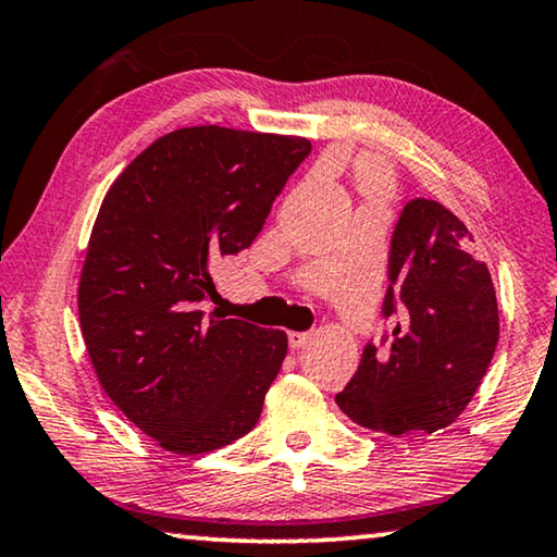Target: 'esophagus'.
Returning a JSON list of instances; mask_svg holds the SVG:
<instances>
[{"label": "esophagus", "mask_w": 557, "mask_h": 557, "mask_svg": "<svg viewBox=\"0 0 557 557\" xmlns=\"http://www.w3.org/2000/svg\"><path fill=\"white\" fill-rule=\"evenodd\" d=\"M308 338H311V333H304V331H288V346L298 350L308 344Z\"/></svg>", "instance_id": "34e87169"}]
</instances>
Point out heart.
<instances>
[{"label":"heart","mask_w":557,"mask_h":557,"mask_svg":"<svg viewBox=\"0 0 557 557\" xmlns=\"http://www.w3.org/2000/svg\"><path fill=\"white\" fill-rule=\"evenodd\" d=\"M361 182H363V189L368 194H383L388 189V178L383 176V171L375 166H366L361 171Z\"/></svg>","instance_id":"b5f03b06"}]
</instances>
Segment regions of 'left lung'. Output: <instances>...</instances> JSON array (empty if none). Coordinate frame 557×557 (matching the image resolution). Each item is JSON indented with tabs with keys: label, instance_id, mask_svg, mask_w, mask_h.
Instances as JSON below:
<instances>
[{
	"label": "left lung",
	"instance_id": "obj_1",
	"mask_svg": "<svg viewBox=\"0 0 557 557\" xmlns=\"http://www.w3.org/2000/svg\"><path fill=\"white\" fill-rule=\"evenodd\" d=\"M388 278V350L366 344L336 404L368 431L433 433L463 413L498 346L491 271L456 213L413 199L393 228Z\"/></svg>",
	"mask_w": 557,
	"mask_h": 557
}]
</instances>
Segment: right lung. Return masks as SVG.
<instances>
[{"label": "right lung", "mask_w": 557, "mask_h": 557, "mask_svg": "<svg viewBox=\"0 0 557 557\" xmlns=\"http://www.w3.org/2000/svg\"><path fill=\"white\" fill-rule=\"evenodd\" d=\"M301 136L186 126L126 166L101 201L79 278V323L101 388L164 450L224 448L259 421L284 331L207 313L213 271L249 249Z\"/></svg>", "instance_id": "1"}]
</instances>
